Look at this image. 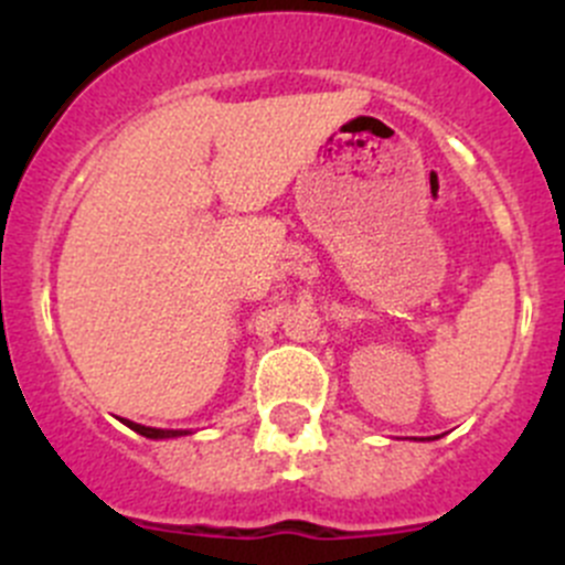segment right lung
<instances>
[{"mask_svg": "<svg viewBox=\"0 0 565 565\" xmlns=\"http://www.w3.org/2000/svg\"><path fill=\"white\" fill-rule=\"evenodd\" d=\"M125 426H130L134 431H139L141 437H150V440H167V437H182L188 435L185 429H152V426L134 424V420H125Z\"/></svg>", "mask_w": 565, "mask_h": 565, "instance_id": "1", "label": "right lung"}]
</instances>
